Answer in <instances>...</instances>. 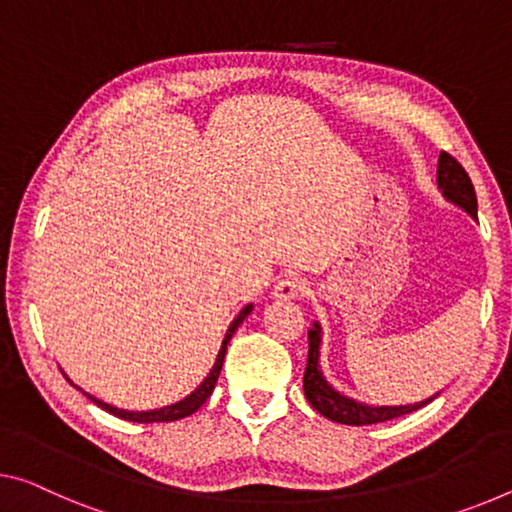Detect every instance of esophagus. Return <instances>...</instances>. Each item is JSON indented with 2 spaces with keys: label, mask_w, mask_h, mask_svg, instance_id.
Segmentation results:
<instances>
[{
  "label": "esophagus",
  "mask_w": 512,
  "mask_h": 512,
  "mask_svg": "<svg viewBox=\"0 0 512 512\" xmlns=\"http://www.w3.org/2000/svg\"><path fill=\"white\" fill-rule=\"evenodd\" d=\"M304 290H306L304 279L293 277V274H290V277H283L274 283L272 295L277 297V300H297V297L304 295Z\"/></svg>",
  "instance_id": "obj_1"
}]
</instances>
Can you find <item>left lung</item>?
<instances>
[{"mask_svg":"<svg viewBox=\"0 0 512 512\" xmlns=\"http://www.w3.org/2000/svg\"><path fill=\"white\" fill-rule=\"evenodd\" d=\"M437 187L442 190L446 201L455 203V206L469 212L474 219L478 217V203L471 178L467 171L462 169V164L448 153L439 155ZM320 343L322 329L318 322H313V327L309 329V359H306L304 371V396L311 403L313 410H318L322 416H327V419L345 423V426H371V423L391 421L396 419V416L410 414L437 398L435 393L432 398H426L414 405H366L359 403L355 398L343 396L341 391H336L332 384L325 380V375L320 371Z\"/></svg>","mask_w":512,"mask_h":512,"instance_id":"8db88e82","label":"left lung"}]
</instances>
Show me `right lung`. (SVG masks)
I'll list each match as a JSON object with an SVG mask.
<instances>
[{"label": "right lung", "mask_w": 512, "mask_h": 512, "mask_svg": "<svg viewBox=\"0 0 512 512\" xmlns=\"http://www.w3.org/2000/svg\"><path fill=\"white\" fill-rule=\"evenodd\" d=\"M251 309H254V304L242 306L238 316H235L233 322L229 325V329H226V336H224V341H222V348H219V352H217L215 366L210 368V373L206 375V380H203V382L199 384V387H196V389L190 393V396H185L183 400H178V403L157 407V410L130 412V410H121V407H114V405H109V403H102V400H98L96 396H91V393H86V391H82V393H84V396L89 398V400H93V403H96L98 407H102V410H105V412L119 416V419H125V421H135V423H167V421L185 419V416L194 414V412L199 410V407L210 398V393H212V389H215V384H217L219 371H222L224 355H226V345H229L231 336L235 334V329H238V327L242 325V320H245V318L249 316ZM66 380H68L70 384H73V380H70L68 375H66ZM73 387H77V384H73ZM77 389H80V387H77Z\"/></svg>", "instance_id": "right-lung-1"}]
</instances>
